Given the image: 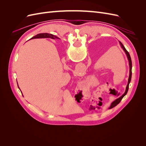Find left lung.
Masks as SVG:
<instances>
[{
	"mask_svg": "<svg viewBox=\"0 0 146 146\" xmlns=\"http://www.w3.org/2000/svg\"><path fill=\"white\" fill-rule=\"evenodd\" d=\"M119 44H120V46H121V47H122V49L123 50V51L125 52V54H126V55H127V58H128V60H129V68H130V70H129V79H128V83H127V86H126V89H125V92H124V93L123 94V95H122V96L120 97V98H119L118 99H116V100H114V102H112V103H111V105H110V108H109L110 109H111V108H112L114 107H115V106H116L117 104H119V103H120V102L121 101V100L122 99V98H123V97H124V96L127 94V92H128V90H129V83H130V81H131V74H132V72H131L132 63H131V60L130 55V54H129V52H128V51L126 50V48L124 47V46H123V44H122L121 43V42L119 41Z\"/></svg>",
	"mask_w": 146,
	"mask_h": 146,
	"instance_id": "obj_1",
	"label": "left lung"
}]
</instances>
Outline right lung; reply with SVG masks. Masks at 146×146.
I'll return each mask as SVG.
<instances>
[{
	"label": "right lung",
	"instance_id": "right-lung-1",
	"mask_svg": "<svg viewBox=\"0 0 146 146\" xmlns=\"http://www.w3.org/2000/svg\"><path fill=\"white\" fill-rule=\"evenodd\" d=\"M48 38L51 39H55L57 38V36H54V35L47 33H39L36 35V36L33 37V38Z\"/></svg>",
	"mask_w": 146,
	"mask_h": 146
}]
</instances>
